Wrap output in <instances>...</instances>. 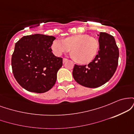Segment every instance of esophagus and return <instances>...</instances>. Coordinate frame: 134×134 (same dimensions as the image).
Here are the masks:
<instances>
[{
  "mask_svg": "<svg viewBox=\"0 0 134 134\" xmlns=\"http://www.w3.org/2000/svg\"><path fill=\"white\" fill-rule=\"evenodd\" d=\"M67 58H63V63H65V62H66V61H67Z\"/></svg>",
  "mask_w": 134,
  "mask_h": 134,
  "instance_id": "obj_1",
  "label": "esophagus"
}]
</instances>
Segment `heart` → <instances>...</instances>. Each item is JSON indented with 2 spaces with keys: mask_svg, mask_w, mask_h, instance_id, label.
<instances>
[{
  "mask_svg": "<svg viewBox=\"0 0 134 134\" xmlns=\"http://www.w3.org/2000/svg\"><path fill=\"white\" fill-rule=\"evenodd\" d=\"M51 48L57 56L70 52L72 49L75 60L79 64H85L96 57L99 44L96 38L88 35L79 34L66 38L64 40H55L52 42Z\"/></svg>",
  "mask_w": 134,
  "mask_h": 134,
  "instance_id": "heart-1",
  "label": "heart"
}]
</instances>
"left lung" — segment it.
I'll list each match as a JSON object with an SVG mask.
<instances>
[{
	"label": "left lung",
	"instance_id": "1",
	"mask_svg": "<svg viewBox=\"0 0 134 134\" xmlns=\"http://www.w3.org/2000/svg\"><path fill=\"white\" fill-rule=\"evenodd\" d=\"M99 36V50L92 62L86 65H75L72 75L78 84L95 88L109 81L118 66L119 50L113 36L101 32Z\"/></svg>",
	"mask_w": 134,
	"mask_h": 134
}]
</instances>
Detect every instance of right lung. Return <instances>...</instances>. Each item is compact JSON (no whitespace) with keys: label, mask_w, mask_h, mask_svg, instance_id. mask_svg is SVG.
<instances>
[{"label":"right lung","mask_w":134,"mask_h":134,"mask_svg":"<svg viewBox=\"0 0 134 134\" xmlns=\"http://www.w3.org/2000/svg\"><path fill=\"white\" fill-rule=\"evenodd\" d=\"M55 39L35 34L23 36L15 44L11 59L13 75L26 90L43 93L55 85L57 73L62 66V58L52 52Z\"/></svg>","instance_id":"right-lung-1"}]
</instances>
